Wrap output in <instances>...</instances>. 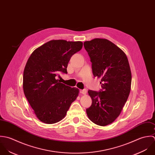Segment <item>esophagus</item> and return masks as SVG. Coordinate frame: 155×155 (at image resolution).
<instances>
[{"label": "esophagus", "mask_w": 155, "mask_h": 155, "mask_svg": "<svg viewBox=\"0 0 155 155\" xmlns=\"http://www.w3.org/2000/svg\"><path fill=\"white\" fill-rule=\"evenodd\" d=\"M80 93L83 94H86L87 93V90L86 89H83V90H80Z\"/></svg>", "instance_id": "esophagus-1"}]
</instances>
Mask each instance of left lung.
<instances>
[{
  "mask_svg": "<svg viewBox=\"0 0 155 155\" xmlns=\"http://www.w3.org/2000/svg\"><path fill=\"white\" fill-rule=\"evenodd\" d=\"M84 47L92 63L94 77L101 78L102 91H89L92 105L86 109L89 119L99 126L112 124L120 115L129 95L132 74L124 51L110 41L94 38Z\"/></svg>",
  "mask_w": 155,
  "mask_h": 155,
  "instance_id": "left-lung-1",
  "label": "left lung"
}]
</instances>
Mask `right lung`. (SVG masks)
<instances>
[{
  "mask_svg": "<svg viewBox=\"0 0 155 155\" xmlns=\"http://www.w3.org/2000/svg\"><path fill=\"white\" fill-rule=\"evenodd\" d=\"M82 47L81 41L51 40L29 57L23 72V91L41 122L53 124L62 120L78 96V89L63 84L57 78L61 72L67 74L71 58Z\"/></svg>",
  "mask_w": 155,
  "mask_h": 155,
  "instance_id": "1",
  "label": "right lung"
}]
</instances>
